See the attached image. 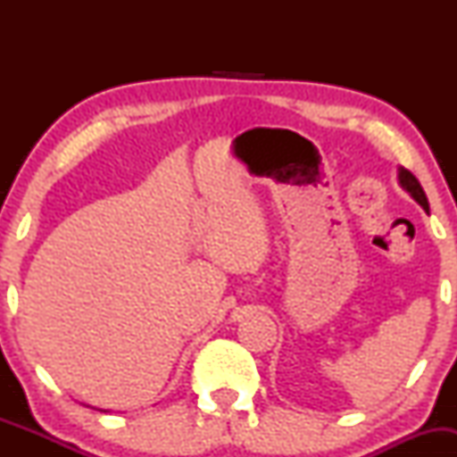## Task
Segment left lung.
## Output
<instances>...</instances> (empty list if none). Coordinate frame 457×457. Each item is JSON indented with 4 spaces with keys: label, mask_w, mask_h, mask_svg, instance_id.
<instances>
[{
    "label": "left lung",
    "mask_w": 457,
    "mask_h": 457,
    "mask_svg": "<svg viewBox=\"0 0 457 457\" xmlns=\"http://www.w3.org/2000/svg\"><path fill=\"white\" fill-rule=\"evenodd\" d=\"M397 180H400V187L403 191L411 195L414 202L419 204V206L423 208V211L429 212V204H428V197H426V191H423V187L419 185V180L414 178L411 171L403 170V167H397Z\"/></svg>",
    "instance_id": "8db88e82"
}]
</instances>
